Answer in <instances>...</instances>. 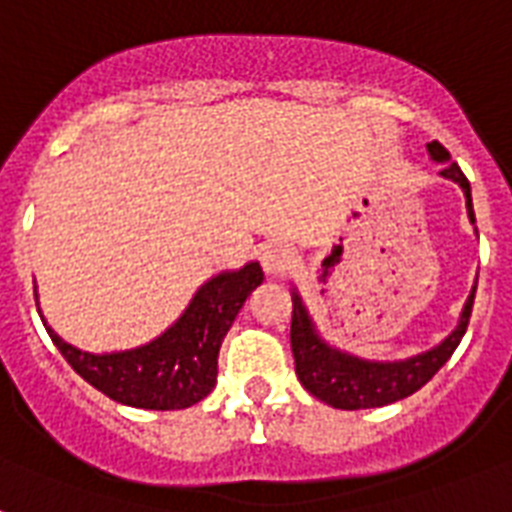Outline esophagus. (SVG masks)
<instances>
[{
    "mask_svg": "<svg viewBox=\"0 0 512 512\" xmlns=\"http://www.w3.org/2000/svg\"><path fill=\"white\" fill-rule=\"evenodd\" d=\"M260 263H263V271L268 276H284L295 268V252L284 244H271V247L263 249Z\"/></svg>",
    "mask_w": 512,
    "mask_h": 512,
    "instance_id": "1",
    "label": "esophagus"
}]
</instances>
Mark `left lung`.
<instances>
[{"instance_id": "8db88e82", "label": "left lung", "mask_w": 512, "mask_h": 512, "mask_svg": "<svg viewBox=\"0 0 512 512\" xmlns=\"http://www.w3.org/2000/svg\"><path fill=\"white\" fill-rule=\"evenodd\" d=\"M428 151L436 162H446L441 175L462 185L465 199H468L470 220L476 223L473 199H470V183L465 172L457 167V162H449V151L438 140L428 143ZM473 300H476V287H473L468 303H465V311H462L457 329L438 348L428 350L422 356L406 358V361L374 364V361L345 356L340 350L329 348L327 342H321L300 295H292L289 342H292V356H295L297 380L303 382V388L311 396H316L324 404L335 406V409H348V412H353V409H374V406L401 401V398L412 396L414 390H420L452 358L462 335H465V329H468Z\"/></svg>"}]
</instances>
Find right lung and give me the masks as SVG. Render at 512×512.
Here are the masks:
<instances>
[{
	"instance_id": "right-lung-1",
	"label": "right lung",
	"mask_w": 512,
	"mask_h": 512,
	"mask_svg": "<svg viewBox=\"0 0 512 512\" xmlns=\"http://www.w3.org/2000/svg\"><path fill=\"white\" fill-rule=\"evenodd\" d=\"M260 284V263L220 273L196 292L183 316L162 337L124 353H82L60 340L47 324L44 327L71 369L103 396L135 409H188L215 388L220 345L244 300Z\"/></svg>"
}]
</instances>
